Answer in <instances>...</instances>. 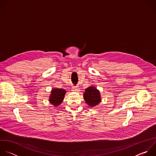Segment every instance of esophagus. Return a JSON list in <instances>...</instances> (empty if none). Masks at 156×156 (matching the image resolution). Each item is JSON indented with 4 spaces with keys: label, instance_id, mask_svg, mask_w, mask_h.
Wrapping results in <instances>:
<instances>
[{
    "label": "esophagus",
    "instance_id": "esophagus-1",
    "mask_svg": "<svg viewBox=\"0 0 156 156\" xmlns=\"http://www.w3.org/2000/svg\"><path fill=\"white\" fill-rule=\"evenodd\" d=\"M72 91H74V92H78L80 90L79 88L78 87H76V86H73L72 87Z\"/></svg>",
    "mask_w": 156,
    "mask_h": 156
}]
</instances>
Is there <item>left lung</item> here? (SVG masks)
I'll list each match as a JSON object with an SVG mask.
<instances>
[{"label":"left lung","mask_w":156,"mask_h":156,"mask_svg":"<svg viewBox=\"0 0 156 156\" xmlns=\"http://www.w3.org/2000/svg\"><path fill=\"white\" fill-rule=\"evenodd\" d=\"M84 98L88 105L94 107L100 102V95L99 91L95 87H89L85 90Z\"/></svg>","instance_id":"1"}]
</instances>
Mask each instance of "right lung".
<instances>
[{"label":"right lung","mask_w":156,"mask_h":156,"mask_svg":"<svg viewBox=\"0 0 156 156\" xmlns=\"http://www.w3.org/2000/svg\"><path fill=\"white\" fill-rule=\"evenodd\" d=\"M66 92V90L62 89H53L49 97L50 103L55 107L59 105L64 99Z\"/></svg>","instance_id":"obj_1"}]
</instances>
